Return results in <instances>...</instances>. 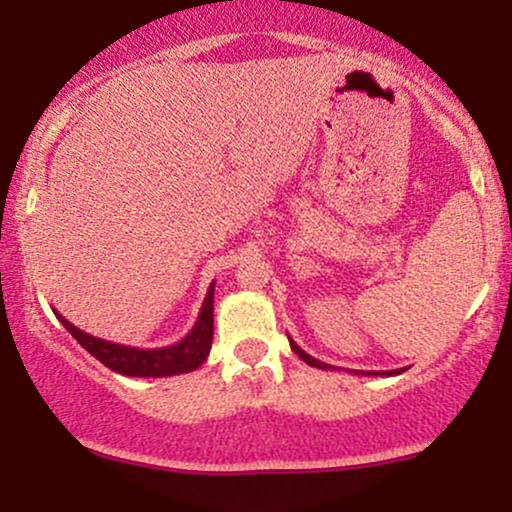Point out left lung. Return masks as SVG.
I'll list each match as a JSON object with an SVG mask.
<instances>
[{"mask_svg": "<svg viewBox=\"0 0 512 512\" xmlns=\"http://www.w3.org/2000/svg\"><path fill=\"white\" fill-rule=\"evenodd\" d=\"M289 342H291V349L296 351V354H298V358H303V361L308 363V366H313V368H322V370H332L330 363H322V361H317V358H313L310 354H305V351L301 349V346H298L296 342H293L291 337H289ZM361 373H363V370H361ZM397 373H402V368H397V370H380V373H378V370H366V373H363V375H397Z\"/></svg>", "mask_w": 512, "mask_h": 512, "instance_id": "8db88e82", "label": "left lung"}]
</instances>
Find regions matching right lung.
<instances>
[{"mask_svg":"<svg viewBox=\"0 0 512 512\" xmlns=\"http://www.w3.org/2000/svg\"><path fill=\"white\" fill-rule=\"evenodd\" d=\"M57 317L88 354L96 356L103 366L115 370V373L132 375V378H168V375L190 373L207 361L211 339H214V284L209 286L195 327L178 344L163 346V349H137V346L91 337L69 320H64L60 313Z\"/></svg>","mask_w":512,"mask_h":512,"instance_id":"1","label":"right lung"}]
</instances>
